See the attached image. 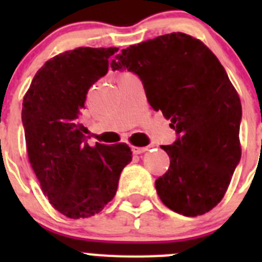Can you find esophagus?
I'll use <instances>...</instances> for the list:
<instances>
[{
	"label": "esophagus",
	"mask_w": 262,
	"mask_h": 262,
	"mask_svg": "<svg viewBox=\"0 0 262 262\" xmlns=\"http://www.w3.org/2000/svg\"><path fill=\"white\" fill-rule=\"evenodd\" d=\"M131 149H133L134 155H140L143 152L148 151V147H131Z\"/></svg>",
	"instance_id": "1"
}]
</instances>
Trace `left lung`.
<instances>
[{
  "instance_id": "left-lung-1",
  "label": "left lung",
  "mask_w": 262,
  "mask_h": 262,
  "mask_svg": "<svg viewBox=\"0 0 262 262\" xmlns=\"http://www.w3.org/2000/svg\"><path fill=\"white\" fill-rule=\"evenodd\" d=\"M111 68L136 73L178 135L161 145L170 159L155 182L161 202L185 216L214 209L242 157V102L217 57L200 39L172 32L122 50Z\"/></svg>"
}]
</instances>
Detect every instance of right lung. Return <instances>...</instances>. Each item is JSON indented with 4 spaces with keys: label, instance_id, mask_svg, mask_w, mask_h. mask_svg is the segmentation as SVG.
Listing matches in <instances>:
<instances>
[{
    "label": "right lung",
    "instance_id": "1",
    "mask_svg": "<svg viewBox=\"0 0 262 262\" xmlns=\"http://www.w3.org/2000/svg\"><path fill=\"white\" fill-rule=\"evenodd\" d=\"M118 48L80 47L53 56L23 97L26 149L43 194L71 219L98 214L114 198L120 172L133 160L124 143L88 144L80 123L88 90L108 71Z\"/></svg>",
    "mask_w": 262,
    "mask_h": 262
}]
</instances>
